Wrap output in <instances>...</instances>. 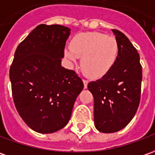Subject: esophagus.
I'll list each match as a JSON object with an SVG mask.
<instances>
[{
	"instance_id": "esophagus-1",
	"label": "esophagus",
	"mask_w": 155,
	"mask_h": 155,
	"mask_svg": "<svg viewBox=\"0 0 155 155\" xmlns=\"http://www.w3.org/2000/svg\"><path fill=\"white\" fill-rule=\"evenodd\" d=\"M83 82H84V88H87V87H88V80H86V79H84V80H83Z\"/></svg>"
}]
</instances>
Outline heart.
<instances>
[{"label":"heart","mask_w":155,"mask_h":155,"mask_svg":"<svg viewBox=\"0 0 155 155\" xmlns=\"http://www.w3.org/2000/svg\"><path fill=\"white\" fill-rule=\"evenodd\" d=\"M119 52L116 38L98 32L82 33L76 36L65 55L72 62L82 58V70L92 78L105 75L116 62Z\"/></svg>","instance_id":"heart-1"}]
</instances>
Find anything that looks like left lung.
I'll use <instances>...</instances> for the list:
<instances>
[{"label": "left lung", "instance_id": "8db88e82", "mask_svg": "<svg viewBox=\"0 0 155 155\" xmlns=\"http://www.w3.org/2000/svg\"><path fill=\"white\" fill-rule=\"evenodd\" d=\"M119 52L114 66L88 88L94 99V124L101 133L124 128L135 116L141 98L143 78L140 56L126 35L112 29Z\"/></svg>", "mask_w": 155, "mask_h": 155}]
</instances>
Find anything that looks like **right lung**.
<instances>
[{
  "label": "right lung",
  "mask_w": 155,
  "mask_h": 155,
  "mask_svg": "<svg viewBox=\"0 0 155 155\" xmlns=\"http://www.w3.org/2000/svg\"><path fill=\"white\" fill-rule=\"evenodd\" d=\"M70 28L40 24L19 44L9 76L12 98L19 116L31 129L52 133L71 118L83 80L61 67Z\"/></svg>",
  "instance_id": "right-lung-1"
}]
</instances>
